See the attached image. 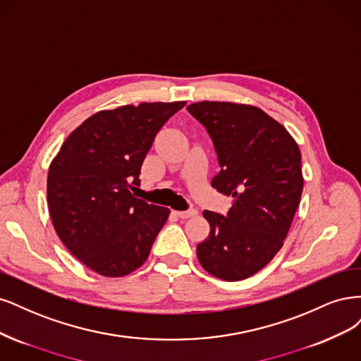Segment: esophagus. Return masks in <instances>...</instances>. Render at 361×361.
Masks as SVG:
<instances>
[{
  "mask_svg": "<svg viewBox=\"0 0 361 361\" xmlns=\"http://www.w3.org/2000/svg\"><path fill=\"white\" fill-rule=\"evenodd\" d=\"M173 213H176L180 219H189V217H193L197 214L195 208H190V210H185V212H173Z\"/></svg>",
  "mask_w": 361,
  "mask_h": 361,
  "instance_id": "34e87169",
  "label": "esophagus"
}]
</instances>
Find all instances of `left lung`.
<instances>
[{"mask_svg": "<svg viewBox=\"0 0 361 361\" xmlns=\"http://www.w3.org/2000/svg\"><path fill=\"white\" fill-rule=\"evenodd\" d=\"M188 111L216 149L220 171L212 185L234 197L226 216L202 213L210 234L197 244V259L222 281H243L283 246L303 192L300 148L281 123L257 106L197 102Z\"/></svg>", "mask_w": 361, "mask_h": 361, "instance_id": "1", "label": "left lung"}]
</instances>
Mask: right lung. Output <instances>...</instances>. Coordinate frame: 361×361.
<instances>
[{
	"mask_svg": "<svg viewBox=\"0 0 361 361\" xmlns=\"http://www.w3.org/2000/svg\"><path fill=\"white\" fill-rule=\"evenodd\" d=\"M185 102L127 104L91 115L52 160L48 205L58 237L73 257L106 277L141 267L169 208L130 192L157 132Z\"/></svg>",
	"mask_w": 361,
	"mask_h": 361,
	"instance_id": "add662e5",
	"label": "right lung"
}]
</instances>
